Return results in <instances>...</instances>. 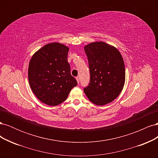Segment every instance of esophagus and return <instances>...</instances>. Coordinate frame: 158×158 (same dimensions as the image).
Wrapping results in <instances>:
<instances>
[{
    "mask_svg": "<svg viewBox=\"0 0 158 158\" xmlns=\"http://www.w3.org/2000/svg\"><path fill=\"white\" fill-rule=\"evenodd\" d=\"M76 81H77L78 84H79V82H80V79H79V78H78V77H76Z\"/></svg>",
    "mask_w": 158,
    "mask_h": 158,
    "instance_id": "1",
    "label": "esophagus"
}]
</instances>
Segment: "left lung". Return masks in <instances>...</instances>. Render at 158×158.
Instances as JSON below:
<instances>
[{
  "label": "left lung",
  "instance_id": "left-lung-1",
  "mask_svg": "<svg viewBox=\"0 0 158 158\" xmlns=\"http://www.w3.org/2000/svg\"><path fill=\"white\" fill-rule=\"evenodd\" d=\"M89 63L90 83L84 89L90 102L102 106L112 102L121 94L125 82L123 56L113 45L103 41L84 46Z\"/></svg>",
  "mask_w": 158,
  "mask_h": 158
}]
</instances>
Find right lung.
I'll return each instance as SVG.
<instances>
[{"instance_id": "right-lung-1", "label": "right lung", "mask_w": 158, "mask_h": 158, "mask_svg": "<svg viewBox=\"0 0 158 158\" xmlns=\"http://www.w3.org/2000/svg\"><path fill=\"white\" fill-rule=\"evenodd\" d=\"M69 47L53 42L44 45L33 55L28 66L30 88L37 99L50 106L63 103L74 86L68 63Z\"/></svg>"}]
</instances>
